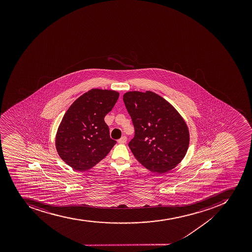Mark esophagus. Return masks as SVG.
I'll return each instance as SVG.
<instances>
[{
	"mask_svg": "<svg viewBox=\"0 0 252 252\" xmlns=\"http://www.w3.org/2000/svg\"><path fill=\"white\" fill-rule=\"evenodd\" d=\"M127 138L126 136H123L120 139H118V143H126Z\"/></svg>",
	"mask_w": 252,
	"mask_h": 252,
	"instance_id": "34e87169",
	"label": "esophagus"
}]
</instances>
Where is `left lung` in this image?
Listing matches in <instances>:
<instances>
[{
	"mask_svg": "<svg viewBox=\"0 0 252 252\" xmlns=\"http://www.w3.org/2000/svg\"><path fill=\"white\" fill-rule=\"evenodd\" d=\"M123 100L134 127V137L128 146L136 159L158 173L176 167L189 144V132L182 117L153 92H127Z\"/></svg>",
	"mask_w": 252,
	"mask_h": 252,
	"instance_id": "obj_1",
	"label": "left lung"
}]
</instances>
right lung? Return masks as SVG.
<instances>
[{"instance_id": "right-lung-1", "label": "right lung", "mask_w": 252, "mask_h": 252, "mask_svg": "<svg viewBox=\"0 0 252 252\" xmlns=\"http://www.w3.org/2000/svg\"><path fill=\"white\" fill-rule=\"evenodd\" d=\"M119 94L94 89L77 98L65 113L56 134V147L65 163L79 171L90 169L107 156L116 141L104 118Z\"/></svg>"}]
</instances>
